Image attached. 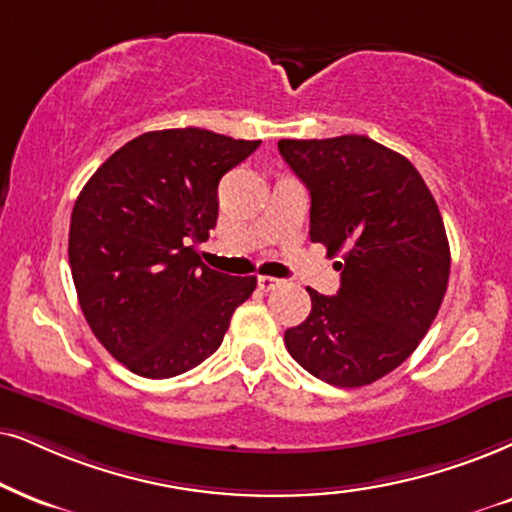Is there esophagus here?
<instances>
[{"label":"esophagus","mask_w":512,"mask_h":512,"mask_svg":"<svg viewBox=\"0 0 512 512\" xmlns=\"http://www.w3.org/2000/svg\"><path fill=\"white\" fill-rule=\"evenodd\" d=\"M257 286H260L262 290H274L276 286H281V281L274 276H257Z\"/></svg>","instance_id":"1"}]
</instances>
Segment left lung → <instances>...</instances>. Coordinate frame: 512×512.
I'll list each match as a JSON object with an SVG mask.
<instances>
[{"label":"left lung","mask_w":512,"mask_h":512,"mask_svg":"<svg viewBox=\"0 0 512 512\" xmlns=\"http://www.w3.org/2000/svg\"><path fill=\"white\" fill-rule=\"evenodd\" d=\"M312 196L309 236L340 255V290H309L312 312L286 331L297 364L335 387L371 385L404 364L435 321L451 252L432 193L404 155L378 141L281 139Z\"/></svg>","instance_id":"8db88e82"}]
</instances>
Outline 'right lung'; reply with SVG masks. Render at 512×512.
<instances>
[{"instance_id": "right-lung-1", "label": "right lung", "mask_w": 512, "mask_h": 512, "mask_svg": "<svg viewBox=\"0 0 512 512\" xmlns=\"http://www.w3.org/2000/svg\"><path fill=\"white\" fill-rule=\"evenodd\" d=\"M260 141L160 129L127 141L92 174L70 217L68 260L89 328L144 378H172L217 352L255 276L200 262L217 186Z\"/></svg>"}]
</instances>
